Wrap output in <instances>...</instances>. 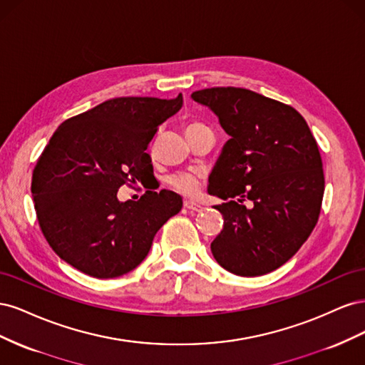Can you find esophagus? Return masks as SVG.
<instances>
[{
  "mask_svg": "<svg viewBox=\"0 0 365 365\" xmlns=\"http://www.w3.org/2000/svg\"><path fill=\"white\" fill-rule=\"evenodd\" d=\"M184 208L189 210V212H201L202 207L193 201H184Z\"/></svg>",
  "mask_w": 365,
  "mask_h": 365,
  "instance_id": "34e87169",
  "label": "esophagus"
}]
</instances>
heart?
Returning <instances> with one entry per match:
<instances>
[{"instance_id":"1","label":"heart","mask_w":365,"mask_h":365,"mask_svg":"<svg viewBox=\"0 0 365 365\" xmlns=\"http://www.w3.org/2000/svg\"><path fill=\"white\" fill-rule=\"evenodd\" d=\"M197 128H204V126L200 123H189L185 126V132L197 129ZM168 184L175 192H178L184 196H193L197 193V189H200V178L193 173L181 172V173L170 175L168 178Z\"/></svg>"}]
</instances>
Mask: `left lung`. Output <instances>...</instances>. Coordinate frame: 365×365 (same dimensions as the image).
<instances>
[{"label":"left lung","instance_id":"obj_1","mask_svg":"<svg viewBox=\"0 0 365 365\" xmlns=\"http://www.w3.org/2000/svg\"><path fill=\"white\" fill-rule=\"evenodd\" d=\"M192 98L230 135L208 193L237 201L216 205L224 228L212 242L213 257L242 277L277 269L304 244L322 210L324 173L312 132L292 106L245 88H207Z\"/></svg>","mask_w":365,"mask_h":365}]
</instances>
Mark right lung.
<instances>
[{
    "instance_id": "right-lung-1",
    "label": "right lung",
    "mask_w": 365,
    "mask_h": 365,
    "mask_svg": "<svg viewBox=\"0 0 365 365\" xmlns=\"http://www.w3.org/2000/svg\"><path fill=\"white\" fill-rule=\"evenodd\" d=\"M182 106L155 97H118L65 120L39 157L31 196L53 251L96 279L120 277L146 259L153 236L180 213L170 190L118 201L123 184L153 175L146 149L161 123Z\"/></svg>"
}]
</instances>
